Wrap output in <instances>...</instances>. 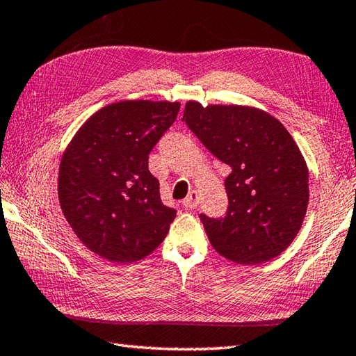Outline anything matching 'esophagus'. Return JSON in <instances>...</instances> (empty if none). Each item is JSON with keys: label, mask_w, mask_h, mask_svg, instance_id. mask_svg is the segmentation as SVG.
I'll list each match as a JSON object with an SVG mask.
<instances>
[{"label": "esophagus", "mask_w": 356, "mask_h": 356, "mask_svg": "<svg viewBox=\"0 0 356 356\" xmlns=\"http://www.w3.org/2000/svg\"><path fill=\"white\" fill-rule=\"evenodd\" d=\"M197 204H199V200H197V193L196 191H191L190 195H188V197L184 200V205L186 207V209H190V210H195L196 207H197Z\"/></svg>", "instance_id": "esophagus-1"}]
</instances>
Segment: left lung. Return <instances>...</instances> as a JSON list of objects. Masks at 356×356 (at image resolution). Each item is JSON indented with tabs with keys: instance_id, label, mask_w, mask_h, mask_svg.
Wrapping results in <instances>:
<instances>
[{
	"instance_id": "1",
	"label": "left lung",
	"mask_w": 356,
	"mask_h": 356,
	"mask_svg": "<svg viewBox=\"0 0 356 356\" xmlns=\"http://www.w3.org/2000/svg\"><path fill=\"white\" fill-rule=\"evenodd\" d=\"M182 121L230 166L225 215H199L213 249L238 264L279 257L299 234L308 207V170L293 137L254 107L190 101Z\"/></svg>"
}]
</instances>
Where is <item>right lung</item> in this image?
Instances as JSON below:
<instances>
[{
	"mask_svg": "<svg viewBox=\"0 0 356 356\" xmlns=\"http://www.w3.org/2000/svg\"><path fill=\"white\" fill-rule=\"evenodd\" d=\"M179 102L121 101L83 122L63 154L59 202L77 238L113 263L156 250L176 218L160 199L149 154L179 113Z\"/></svg>",
	"mask_w": 356,
	"mask_h": 356,
	"instance_id": "right-lung-1",
	"label": "right lung"
}]
</instances>
